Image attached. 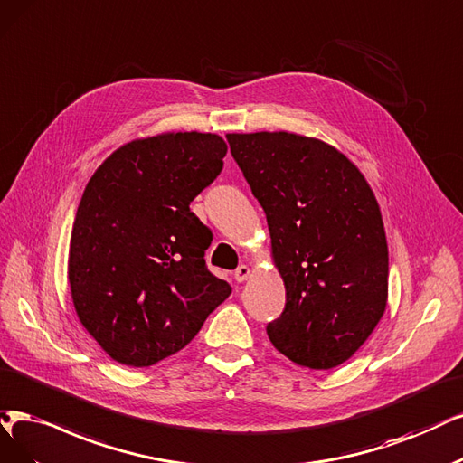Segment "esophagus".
I'll use <instances>...</instances> for the list:
<instances>
[{
  "label": "esophagus",
  "instance_id": "esophagus-1",
  "mask_svg": "<svg viewBox=\"0 0 463 463\" xmlns=\"http://www.w3.org/2000/svg\"><path fill=\"white\" fill-rule=\"evenodd\" d=\"M251 277V269L248 265H241L236 270H234V280L236 282H244Z\"/></svg>",
  "mask_w": 463,
  "mask_h": 463
}]
</instances>
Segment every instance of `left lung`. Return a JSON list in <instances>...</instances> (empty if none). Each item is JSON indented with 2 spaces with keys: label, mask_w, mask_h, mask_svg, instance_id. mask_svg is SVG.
Returning <instances> with one entry per match:
<instances>
[{
  "label": "left lung",
  "mask_w": 463,
  "mask_h": 463,
  "mask_svg": "<svg viewBox=\"0 0 463 463\" xmlns=\"http://www.w3.org/2000/svg\"><path fill=\"white\" fill-rule=\"evenodd\" d=\"M227 141L265 210L286 286L270 344L303 368L344 364L387 307L389 251L373 191L344 152L315 137L258 131Z\"/></svg>",
  "instance_id": "left-lung-1"
}]
</instances>
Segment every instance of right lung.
<instances>
[{
    "mask_svg": "<svg viewBox=\"0 0 463 463\" xmlns=\"http://www.w3.org/2000/svg\"><path fill=\"white\" fill-rule=\"evenodd\" d=\"M225 154L215 133L141 137L116 148L85 186L68 282L80 322L112 361L135 368L164 361L231 296L205 269L212 234L188 208Z\"/></svg>",
    "mask_w": 463,
    "mask_h": 463,
    "instance_id": "1",
    "label": "right lung"
}]
</instances>
